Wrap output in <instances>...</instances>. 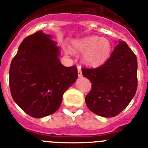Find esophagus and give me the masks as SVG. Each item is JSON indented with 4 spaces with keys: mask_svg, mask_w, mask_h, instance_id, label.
<instances>
[{
    "mask_svg": "<svg viewBox=\"0 0 148 148\" xmlns=\"http://www.w3.org/2000/svg\"><path fill=\"white\" fill-rule=\"evenodd\" d=\"M78 75L79 78L82 76V69H81V66H78Z\"/></svg>",
    "mask_w": 148,
    "mask_h": 148,
    "instance_id": "34e87169",
    "label": "esophagus"
}]
</instances>
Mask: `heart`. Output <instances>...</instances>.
<instances>
[{
	"mask_svg": "<svg viewBox=\"0 0 148 148\" xmlns=\"http://www.w3.org/2000/svg\"><path fill=\"white\" fill-rule=\"evenodd\" d=\"M72 48L74 52L83 53L82 61L90 66H99L104 64L110 56L112 45L108 39L99 36H87L73 40ZM68 52L73 54V51Z\"/></svg>",
	"mask_w": 148,
	"mask_h": 148,
	"instance_id": "obj_1",
	"label": "heart"
}]
</instances>
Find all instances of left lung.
I'll return each mask as SVG.
<instances>
[{
	"label": "left lung",
	"mask_w": 148,
	"mask_h": 148,
	"mask_svg": "<svg viewBox=\"0 0 148 148\" xmlns=\"http://www.w3.org/2000/svg\"><path fill=\"white\" fill-rule=\"evenodd\" d=\"M109 59L94 69L82 68L92 83L85 97L87 108L102 117H114L126 108L137 90V58L127 44L119 40Z\"/></svg>",
	"instance_id": "1"
}]
</instances>
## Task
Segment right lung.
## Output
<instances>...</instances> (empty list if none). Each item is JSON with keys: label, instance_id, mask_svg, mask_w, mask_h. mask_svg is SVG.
<instances>
[{"label": "right lung", "instance_id": "obj_1", "mask_svg": "<svg viewBox=\"0 0 148 148\" xmlns=\"http://www.w3.org/2000/svg\"><path fill=\"white\" fill-rule=\"evenodd\" d=\"M51 38L42 30L24 38L10 65L12 97L33 118L54 113L62 102L63 94L78 78L76 66L61 64V51Z\"/></svg>", "mask_w": 148, "mask_h": 148}]
</instances>
